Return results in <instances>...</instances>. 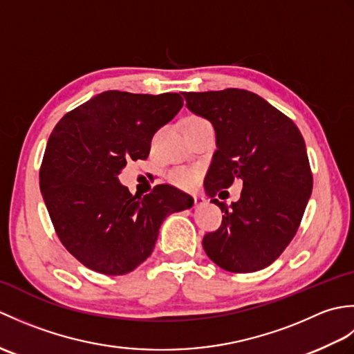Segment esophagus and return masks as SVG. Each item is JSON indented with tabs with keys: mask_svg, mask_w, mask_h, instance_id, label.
Here are the masks:
<instances>
[{
	"mask_svg": "<svg viewBox=\"0 0 354 354\" xmlns=\"http://www.w3.org/2000/svg\"><path fill=\"white\" fill-rule=\"evenodd\" d=\"M207 204V201H205V198H202V196H194V207H204Z\"/></svg>",
	"mask_w": 354,
	"mask_h": 354,
	"instance_id": "obj_1",
	"label": "esophagus"
}]
</instances>
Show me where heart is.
Here are the masks:
<instances>
[{"label": "heart", "instance_id": "obj_1", "mask_svg": "<svg viewBox=\"0 0 354 354\" xmlns=\"http://www.w3.org/2000/svg\"><path fill=\"white\" fill-rule=\"evenodd\" d=\"M187 120H202L198 117H190ZM199 175L201 171L196 167H187V165H181V167H175L169 171V181L175 185L179 187V189L184 190H190L199 181Z\"/></svg>", "mask_w": 354, "mask_h": 354}]
</instances>
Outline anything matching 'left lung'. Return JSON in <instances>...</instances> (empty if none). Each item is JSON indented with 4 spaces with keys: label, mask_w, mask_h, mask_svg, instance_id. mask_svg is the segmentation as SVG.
<instances>
[{
    "label": "left lung",
    "mask_w": 354,
    "mask_h": 354,
    "mask_svg": "<svg viewBox=\"0 0 354 354\" xmlns=\"http://www.w3.org/2000/svg\"><path fill=\"white\" fill-rule=\"evenodd\" d=\"M183 95L189 111L207 118L216 132L205 193L225 214L202 246L209 260L230 272L266 268L295 236L312 194L303 135L290 118L246 89ZM237 177L244 181L237 203L227 206L214 199Z\"/></svg>",
    "instance_id": "1"
}]
</instances>
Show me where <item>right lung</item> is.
<instances>
[{
	"label": "right lung",
	"mask_w": 354,
	"mask_h": 354,
	"mask_svg": "<svg viewBox=\"0 0 354 354\" xmlns=\"http://www.w3.org/2000/svg\"><path fill=\"white\" fill-rule=\"evenodd\" d=\"M178 93L104 91L64 115L53 129L39 171L50 219L82 265L123 275L152 254L165 217L193 207L175 187L132 196L118 175L146 160L155 132L183 108Z\"/></svg>",
	"instance_id": "right-lung-1"
}]
</instances>
